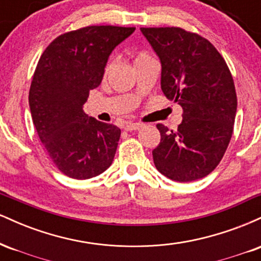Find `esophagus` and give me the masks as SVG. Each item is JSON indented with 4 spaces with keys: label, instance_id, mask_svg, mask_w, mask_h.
<instances>
[{
    "label": "esophagus",
    "instance_id": "obj_1",
    "mask_svg": "<svg viewBox=\"0 0 261 261\" xmlns=\"http://www.w3.org/2000/svg\"><path fill=\"white\" fill-rule=\"evenodd\" d=\"M141 127H142V124H140V122H126V124L124 125V130L126 131L139 130Z\"/></svg>",
    "mask_w": 261,
    "mask_h": 261
}]
</instances>
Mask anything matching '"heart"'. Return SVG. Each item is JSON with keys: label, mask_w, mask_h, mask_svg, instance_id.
<instances>
[{"label": "heart", "mask_w": 261, "mask_h": 261, "mask_svg": "<svg viewBox=\"0 0 261 261\" xmlns=\"http://www.w3.org/2000/svg\"><path fill=\"white\" fill-rule=\"evenodd\" d=\"M146 56H147V55H146V54H139V55H137V56H136V59H135V60H139V59L146 58ZM110 67H112V64H108V66H107V71H108V70H109V68H110Z\"/></svg>", "instance_id": "1"}]
</instances>
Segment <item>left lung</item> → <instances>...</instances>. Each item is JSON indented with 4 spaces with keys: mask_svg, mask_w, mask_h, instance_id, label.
<instances>
[{
    "mask_svg": "<svg viewBox=\"0 0 261 261\" xmlns=\"http://www.w3.org/2000/svg\"><path fill=\"white\" fill-rule=\"evenodd\" d=\"M161 60V88L182 108L178 130L157 124L155 168L172 180L208 175L222 160L233 134L237 94L232 73L207 39L179 27L141 28Z\"/></svg>",
    "mask_w": 261,
    "mask_h": 261,
    "instance_id": "8db88e82",
    "label": "left lung"
}]
</instances>
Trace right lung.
<instances>
[{
    "mask_svg": "<svg viewBox=\"0 0 261 261\" xmlns=\"http://www.w3.org/2000/svg\"><path fill=\"white\" fill-rule=\"evenodd\" d=\"M134 32L85 27L59 35L39 59L29 89L33 124L54 164L70 178H93L113 163L120 128L88 118L83 104L100 85L114 47Z\"/></svg>",
    "mask_w": 261,
    "mask_h": 261,
    "instance_id": "1",
    "label": "right lung"
}]
</instances>
